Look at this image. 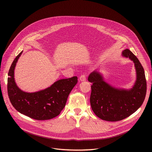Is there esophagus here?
Segmentation results:
<instances>
[{"label": "esophagus", "mask_w": 152, "mask_h": 152, "mask_svg": "<svg viewBox=\"0 0 152 152\" xmlns=\"http://www.w3.org/2000/svg\"><path fill=\"white\" fill-rule=\"evenodd\" d=\"M79 80L80 81H85L86 80V75H82L79 77Z\"/></svg>", "instance_id": "obj_1"}]
</instances>
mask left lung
I'll return each mask as SVG.
<instances>
[{
	"mask_svg": "<svg viewBox=\"0 0 152 152\" xmlns=\"http://www.w3.org/2000/svg\"><path fill=\"white\" fill-rule=\"evenodd\" d=\"M122 56L134 63L137 79L132 88L127 90L111 86L97 70L93 72L88 79L93 83L90 96L91 108L103 120L117 121L128 117L142 105L145 97L147 83L142 65L129 49L123 50Z\"/></svg>",
	"mask_w": 152,
	"mask_h": 152,
	"instance_id": "1",
	"label": "left lung"
}]
</instances>
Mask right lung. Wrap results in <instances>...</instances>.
Masks as SVG:
<instances>
[{"label": "right lung", "instance_id": "add662e5", "mask_svg": "<svg viewBox=\"0 0 152 152\" xmlns=\"http://www.w3.org/2000/svg\"><path fill=\"white\" fill-rule=\"evenodd\" d=\"M23 51L14 59L8 72V94L10 102L20 113L37 120L52 119L58 116L66 106L69 94L77 83V76L62 79L49 87L34 93L20 89L14 79L16 64Z\"/></svg>", "mask_w": 152, "mask_h": 152}]
</instances>
